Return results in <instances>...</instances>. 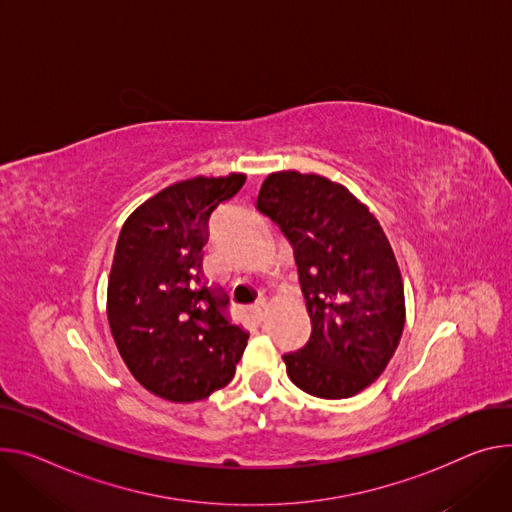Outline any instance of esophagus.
Here are the masks:
<instances>
[{
	"label": "esophagus",
	"mask_w": 512,
	"mask_h": 512,
	"mask_svg": "<svg viewBox=\"0 0 512 512\" xmlns=\"http://www.w3.org/2000/svg\"><path fill=\"white\" fill-rule=\"evenodd\" d=\"M253 314H255V318H263V314H265V310H267V302H265V298H259L255 304H253Z\"/></svg>",
	"instance_id": "obj_1"
}]
</instances>
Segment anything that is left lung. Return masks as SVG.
I'll list each match as a JSON object with an SVG mask.
<instances>
[{"instance_id":"8db88e82","label":"left lung","mask_w":512,"mask_h":512,"mask_svg":"<svg viewBox=\"0 0 512 512\" xmlns=\"http://www.w3.org/2000/svg\"><path fill=\"white\" fill-rule=\"evenodd\" d=\"M257 210L294 249L312 322L308 343L284 355L290 380L327 400L359 394L382 376L406 318L386 232L345 185L316 173L267 175Z\"/></svg>"}]
</instances>
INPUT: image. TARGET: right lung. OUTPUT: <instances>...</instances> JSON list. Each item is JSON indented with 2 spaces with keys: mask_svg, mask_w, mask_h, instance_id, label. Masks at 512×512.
Returning a JSON list of instances; mask_svg holds the SVG:
<instances>
[{
  "mask_svg": "<svg viewBox=\"0 0 512 512\" xmlns=\"http://www.w3.org/2000/svg\"><path fill=\"white\" fill-rule=\"evenodd\" d=\"M247 175L185 179L124 222L108 280V322L136 382L171 402L208 398L235 378L249 333L202 277L208 218Z\"/></svg>",
  "mask_w": 512,
  "mask_h": 512,
  "instance_id": "1",
  "label": "right lung"
}]
</instances>
